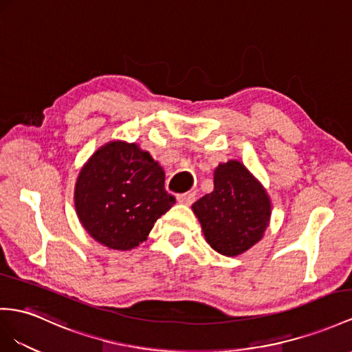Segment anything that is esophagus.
Here are the masks:
<instances>
[{"instance_id": "34e87169", "label": "esophagus", "mask_w": 352, "mask_h": 352, "mask_svg": "<svg viewBox=\"0 0 352 352\" xmlns=\"http://www.w3.org/2000/svg\"><path fill=\"white\" fill-rule=\"evenodd\" d=\"M196 199V195L193 192H187V193H179L177 195V201L179 204H184V205H192Z\"/></svg>"}]
</instances>
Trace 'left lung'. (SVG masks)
<instances>
[{
	"mask_svg": "<svg viewBox=\"0 0 352 352\" xmlns=\"http://www.w3.org/2000/svg\"><path fill=\"white\" fill-rule=\"evenodd\" d=\"M205 239L223 256H238L262 239L270 219V201L257 179L236 160L214 173V192L193 205Z\"/></svg>",
	"mask_w": 352,
	"mask_h": 352,
	"instance_id": "8db88e82",
	"label": "left lung"
}]
</instances>
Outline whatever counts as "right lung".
Instances as JSON below:
<instances>
[{"instance_id": "1", "label": "right lung", "mask_w": 352, "mask_h": 352, "mask_svg": "<svg viewBox=\"0 0 352 352\" xmlns=\"http://www.w3.org/2000/svg\"><path fill=\"white\" fill-rule=\"evenodd\" d=\"M76 210L87 233L113 250L147 239L156 220L175 204L165 173L137 144L113 141L87 160L76 183Z\"/></svg>"}]
</instances>
